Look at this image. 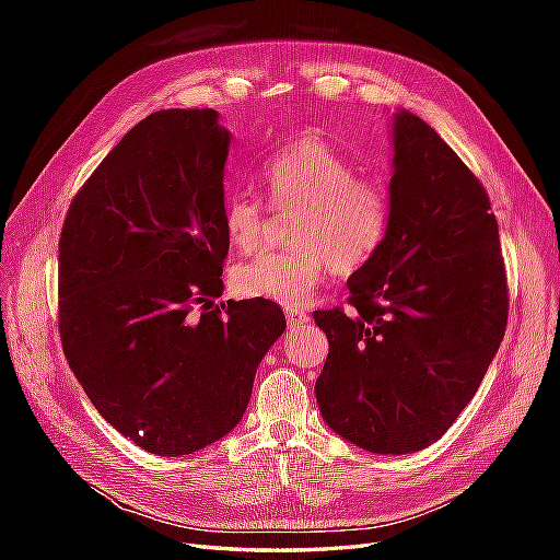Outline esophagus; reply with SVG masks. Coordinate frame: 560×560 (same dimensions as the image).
Instances as JSON below:
<instances>
[{"mask_svg": "<svg viewBox=\"0 0 560 560\" xmlns=\"http://www.w3.org/2000/svg\"><path fill=\"white\" fill-rule=\"evenodd\" d=\"M284 317H287V322H290L292 327L306 325V322H308V313L301 311V308H284Z\"/></svg>", "mask_w": 560, "mask_h": 560, "instance_id": "34e87169", "label": "esophagus"}]
</instances>
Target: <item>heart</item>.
Returning <instances> with one entry per match:
<instances>
[{
	"label": "heart",
	"instance_id": "b5f03b06",
	"mask_svg": "<svg viewBox=\"0 0 560 560\" xmlns=\"http://www.w3.org/2000/svg\"><path fill=\"white\" fill-rule=\"evenodd\" d=\"M259 179L270 206H299L287 249H270L233 270L235 292L247 299L303 306L331 270L352 273L376 257L393 196L381 177L360 175L358 165L319 138H301L261 165ZM268 208L259 198L233 191L224 198L222 229L233 247L249 252L261 243Z\"/></svg>",
	"mask_w": 560,
	"mask_h": 560
}]
</instances>
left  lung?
I'll use <instances>...</instances> for the list:
<instances>
[{
    "label": "left lung",
    "instance_id": "1",
    "mask_svg": "<svg viewBox=\"0 0 560 560\" xmlns=\"http://www.w3.org/2000/svg\"><path fill=\"white\" fill-rule=\"evenodd\" d=\"M393 144L385 241L350 276V311L313 313L329 341L315 397L336 434L404 455L439 442L477 395L510 290L483 184L411 112L395 114Z\"/></svg>",
    "mask_w": 560,
    "mask_h": 560
}]
</instances>
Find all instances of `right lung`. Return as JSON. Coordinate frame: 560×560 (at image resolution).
Segmentation results:
<instances>
[{"label":"right lung","mask_w":560,"mask_h":560,"mask_svg":"<svg viewBox=\"0 0 560 560\" xmlns=\"http://www.w3.org/2000/svg\"><path fill=\"white\" fill-rule=\"evenodd\" d=\"M214 109L149 114L95 167L58 247L65 358L97 413L156 455L238 425L287 322L276 301H226L224 163Z\"/></svg>","instance_id":"1"}]
</instances>
